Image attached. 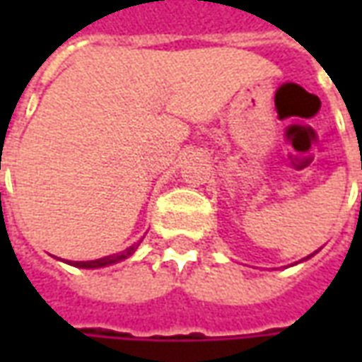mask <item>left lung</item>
I'll return each instance as SVG.
<instances>
[{"label": "left lung", "mask_w": 362, "mask_h": 362, "mask_svg": "<svg viewBox=\"0 0 362 362\" xmlns=\"http://www.w3.org/2000/svg\"><path fill=\"white\" fill-rule=\"evenodd\" d=\"M308 258H310V256H308Z\"/></svg>", "instance_id": "obj_1"}]
</instances>
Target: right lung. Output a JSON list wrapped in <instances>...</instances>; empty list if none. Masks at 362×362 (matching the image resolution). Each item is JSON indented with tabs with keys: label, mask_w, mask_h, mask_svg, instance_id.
Masks as SVG:
<instances>
[{
	"label": "right lung",
	"mask_w": 362,
	"mask_h": 362,
	"mask_svg": "<svg viewBox=\"0 0 362 362\" xmlns=\"http://www.w3.org/2000/svg\"><path fill=\"white\" fill-rule=\"evenodd\" d=\"M137 246H139V243L134 244V246H129L127 250L119 252V254H112V256H106V258H100V259H90V262H69V266L83 267V269H93V267L112 266V264H116V262H122V259L129 258V256H132V254L137 250Z\"/></svg>",
	"instance_id": "obj_1"
}]
</instances>
